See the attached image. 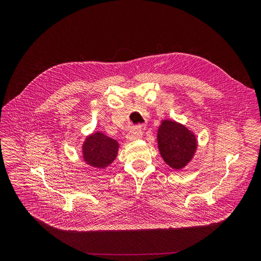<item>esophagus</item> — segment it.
<instances>
[{"label":"esophagus","mask_w":261,"mask_h":261,"mask_svg":"<svg viewBox=\"0 0 261 261\" xmlns=\"http://www.w3.org/2000/svg\"><path fill=\"white\" fill-rule=\"evenodd\" d=\"M141 137H143V130H141L140 127H138V126H136V127H133L128 132L127 136H126L127 140H135V139H139Z\"/></svg>","instance_id":"esophagus-1"}]
</instances>
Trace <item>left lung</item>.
<instances>
[{
  "instance_id": "obj_1",
  "label": "left lung",
  "mask_w": 261,
  "mask_h": 261,
  "mask_svg": "<svg viewBox=\"0 0 261 261\" xmlns=\"http://www.w3.org/2000/svg\"><path fill=\"white\" fill-rule=\"evenodd\" d=\"M156 140L164 162L174 170L186 167L197 149V139L194 133L186 126L171 120L162 121L158 129Z\"/></svg>"
}]
</instances>
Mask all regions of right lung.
<instances>
[{
	"instance_id": "add662e5",
	"label": "right lung",
	"mask_w": 261,
	"mask_h": 261,
	"mask_svg": "<svg viewBox=\"0 0 261 261\" xmlns=\"http://www.w3.org/2000/svg\"><path fill=\"white\" fill-rule=\"evenodd\" d=\"M118 147L120 145L115 139L101 132L93 133L84 141V161L93 168L105 169L115 160Z\"/></svg>"
}]
</instances>
